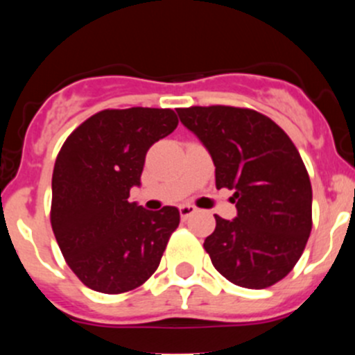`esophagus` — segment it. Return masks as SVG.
<instances>
[{
  "label": "esophagus",
  "mask_w": 355,
  "mask_h": 355,
  "mask_svg": "<svg viewBox=\"0 0 355 355\" xmlns=\"http://www.w3.org/2000/svg\"><path fill=\"white\" fill-rule=\"evenodd\" d=\"M178 209H180L182 220H187L189 216H192V214H194L196 211H198V207L192 206V204H182V206L178 207Z\"/></svg>",
  "instance_id": "esophagus-1"
}]
</instances>
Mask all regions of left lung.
Wrapping results in <instances>:
<instances>
[{"label": "left lung", "instance_id": "obj_1", "mask_svg": "<svg viewBox=\"0 0 355 355\" xmlns=\"http://www.w3.org/2000/svg\"><path fill=\"white\" fill-rule=\"evenodd\" d=\"M234 189V220L218 214L204 241L213 266L239 287L266 288L292 271L313 228V189L299 151L271 118L234 106L177 110Z\"/></svg>", "mask_w": 355, "mask_h": 355}]
</instances>
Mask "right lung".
Listing matches in <instances>:
<instances>
[{"label":"right lung","instance_id":"right-lung-1","mask_svg":"<svg viewBox=\"0 0 355 355\" xmlns=\"http://www.w3.org/2000/svg\"><path fill=\"white\" fill-rule=\"evenodd\" d=\"M173 110H103L78 125L53 170L51 227L67 264L85 287L121 293L159 266L180 223L177 207L130 202L149 148L177 128Z\"/></svg>","mask_w":355,"mask_h":355}]
</instances>
